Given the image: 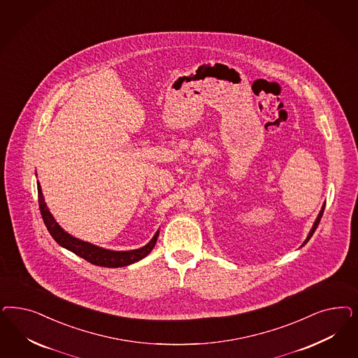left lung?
Returning <instances> with one entry per match:
<instances>
[{"label":"left lung","instance_id":"obj_1","mask_svg":"<svg viewBox=\"0 0 358 358\" xmlns=\"http://www.w3.org/2000/svg\"><path fill=\"white\" fill-rule=\"evenodd\" d=\"M324 207H325V204H324L323 208H322V210H320V213L317 215V219L315 220V222H313V227H312L311 231L308 233V236H307V240L303 243V245L301 246H304L306 243H308V240L311 238L312 234L315 233V231H316V228H317V225H319V222H320V220H322V216H323V212H324Z\"/></svg>","mask_w":358,"mask_h":358}]
</instances>
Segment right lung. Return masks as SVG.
<instances>
[{"instance_id": "add662e5", "label": "right lung", "mask_w": 358, "mask_h": 358, "mask_svg": "<svg viewBox=\"0 0 358 358\" xmlns=\"http://www.w3.org/2000/svg\"><path fill=\"white\" fill-rule=\"evenodd\" d=\"M36 187H38L39 209H41V215H42V219L45 221L47 231H50L52 238L60 246H63L69 252H72V253L79 255L81 258H84L90 264L96 266H103V267H122V266L131 265L134 262H138L142 258H145L152 250V248L155 246L159 231L154 234V237L151 238L150 243L145 245L143 248H139V249H136V250H127V252L108 250V249H104V248H100V246H96V245H92V243L81 241L79 238H75L73 236H71L67 231H63L62 227L59 225L55 219L52 217V215L50 213L46 203H45V197H43V194H42V188H41L39 182H36Z\"/></svg>"}]
</instances>
